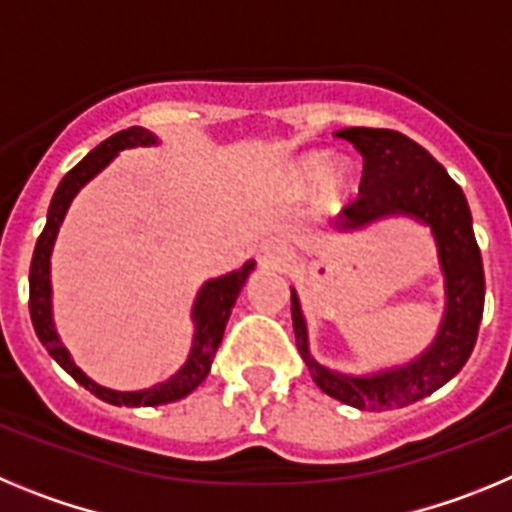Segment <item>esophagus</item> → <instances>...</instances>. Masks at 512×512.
<instances>
[{"instance_id":"1","label":"esophagus","mask_w":512,"mask_h":512,"mask_svg":"<svg viewBox=\"0 0 512 512\" xmlns=\"http://www.w3.org/2000/svg\"><path fill=\"white\" fill-rule=\"evenodd\" d=\"M289 259V246L282 238H271L259 248V264L266 269H282Z\"/></svg>"}]
</instances>
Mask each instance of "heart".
I'll return each mask as SVG.
<instances>
[{"label":"heart","mask_w":512,"mask_h":512,"mask_svg":"<svg viewBox=\"0 0 512 512\" xmlns=\"http://www.w3.org/2000/svg\"><path fill=\"white\" fill-rule=\"evenodd\" d=\"M325 173H328V158L323 156V153H310V156H305L300 161V164L295 166V179L300 184H315L323 179ZM325 189L328 192H341L343 189V176L336 174V171H330L328 177H325Z\"/></svg>","instance_id":"obj_1"}]
</instances>
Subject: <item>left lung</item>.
Returning a JSON list of instances; mask_svg holds the SVG:
<instances>
[{
    "mask_svg": "<svg viewBox=\"0 0 512 512\" xmlns=\"http://www.w3.org/2000/svg\"><path fill=\"white\" fill-rule=\"evenodd\" d=\"M338 138L364 156L359 197L338 215V230H356L387 215H410L431 225L446 287V312L431 346L405 366L366 377L330 372L312 359L300 297L292 289L297 351L325 395L359 410L405 408L454 379L472 356L485 310V269L472 230V212L459 184L408 135L384 128H346Z\"/></svg>",
    "mask_w": 512,
    "mask_h": 512,
    "instance_id": "1",
    "label": "left lung"
}]
</instances>
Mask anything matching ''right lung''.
Segmentation results:
<instances>
[{"mask_svg": "<svg viewBox=\"0 0 512 512\" xmlns=\"http://www.w3.org/2000/svg\"><path fill=\"white\" fill-rule=\"evenodd\" d=\"M153 143H156V135L148 133L146 128L120 130V133H115L112 138L104 140V143H99L84 161H79L69 174L63 176L56 194H53L51 207H48V220H45L43 233H40L38 243H35L33 264H30V318H33V328L35 333H38L40 343L45 346V351H48V354H51L53 359L81 384V387H87V390L92 392V395H97L99 400L110 402V405H128V408H153V405H166V402L182 400V397H187L189 392L197 390V387L205 382V377L210 374L212 359H215L217 354V346L223 341L225 323H228L230 318V310H233L235 300L241 295L248 274L253 271V261H248V264H243V269L230 271L225 277L210 279V282L202 284L200 295H197L192 307L194 338L187 364H184L174 377L156 384L151 390H107V387H99L97 382H92V379L71 361L69 351H66V346H63L61 338H58L56 328H53L51 315V251L53 243H56L58 228H61L63 217H66V210H69L76 192H79L92 176H97L104 166L110 164L112 158L117 156V151L135 146H153Z\"/></svg>", "mask_w": 512, "mask_h": 512, "instance_id": "1", "label": "right lung"}]
</instances>
